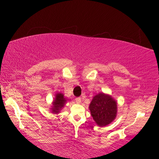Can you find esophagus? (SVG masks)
I'll list each match as a JSON object with an SVG mask.
<instances>
[{
    "mask_svg": "<svg viewBox=\"0 0 159 159\" xmlns=\"http://www.w3.org/2000/svg\"><path fill=\"white\" fill-rule=\"evenodd\" d=\"M75 101L77 103H81V101H82V99H81V98H76Z\"/></svg>",
    "mask_w": 159,
    "mask_h": 159,
    "instance_id": "1",
    "label": "esophagus"
}]
</instances>
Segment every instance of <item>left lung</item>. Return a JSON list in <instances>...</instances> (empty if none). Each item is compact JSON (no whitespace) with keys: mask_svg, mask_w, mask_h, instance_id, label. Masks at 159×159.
I'll return each mask as SVG.
<instances>
[{"mask_svg":"<svg viewBox=\"0 0 159 159\" xmlns=\"http://www.w3.org/2000/svg\"><path fill=\"white\" fill-rule=\"evenodd\" d=\"M89 109L95 123L99 127H104L116 118L117 103L111 95L101 93L93 97Z\"/></svg>","mask_w":159,"mask_h":159,"instance_id":"obj_1","label":"left lung"}]
</instances>
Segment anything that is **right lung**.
Returning <instances> with one entry per match:
<instances>
[{
	"instance_id": "obj_1",
	"label": "right lung",
	"mask_w": 159,
	"mask_h": 159,
	"mask_svg": "<svg viewBox=\"0 0 159 159\" xmlns=\"http://www.w3.org/2000/svg\"><path fill=\"white\" fill-rule=\"evenodd\" d=\"M55 99L53 102V106H52L51 112L53 114H58L61 108L65 106L66 103V99L64 98V94L61 93H58L55 95Z\"/></svg>"
}]
</instances>
